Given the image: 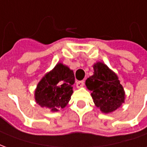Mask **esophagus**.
<instances>
[{"instance_id": "1", "label": "esophagus", "mask_w": 147, "mask_h": 147, "mask_svg": "<svg viewBox=\"0 0 147 147\" xmlns=\"http://www.w3.org/2000/svg\"><path fill=\"white\" fill-rule=\"evenodd\" d=\"M84 86V81H78L76 83V86L78 88H81V87H83Z\"/></svg>"}]
</instances>
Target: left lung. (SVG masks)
<instances>
[{
  "label": "left lung",
  "instance_id": "8db88e82",
  "mask_svg": "<svg viewBox=\"0 0 147 147\" xmlns=\"http://www.w3.org/2000/svg\"><path fill=\"white\" fill-rule=\"evenodd\" d=\"M94 75L86 80L94 102L104 113H109L124 102L125 93L115 72L102 62L94 64Z\"/></svg>",
  "mask_w": 147,
  "mask_h": 147
}]
</instances>
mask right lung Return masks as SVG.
I'll return each mask as SVG.
<instances>
[{"mask_svg":"<svg viewBox=\"0 0 147 147\" xmlns=\"http://www.w3.org/2000/svg\"><path fill=\"white\" fill-rule=\"evenodd\" d=\"M75 83L73 71L61 63L42 78L34 92L37 104L52 112L64 109L70 101Z\"/></svg>","mask_w":147,"mask_h":147,"instance_id":"right-lung-1","label":"right lung"}]
</instances>
